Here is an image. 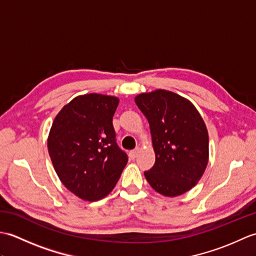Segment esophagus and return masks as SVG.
Segmentation results:
<instances>
[{
	"instance_id": "1",
	"label": "esophagus",
	"mask_w": 256,
	"mask_h": 256,
	"mask_svg": "<svg viewBox=\"0 0 256 256\" xmlns=\"http://www.w3.org/2000/svg\"><path fill=\"white\" fill-rule=\"evenodd\" d=\"M138 153H140V148H135V150H133L130 152V157H131L132 160L136 158L138 155Z\"/></svg>"
}]
</instances>
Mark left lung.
I'll return each instance as SVG.
<instances>
[{
	"label": "left lung",
	"mask_w": 256,
	"mask_h": 256,
	"mask_svg": "<svg viewBox=\"0 0 256 256\" xmlns=\"http://www.w3.org/2000/svg\"><path fill=\"white\" fill-rule=\"evenodd\" d=\"M150 123L155 164L144 175L152 188L166 197L196 186L208 164L209 138L192 102L174 92L155 90L135 98Z\"/></svg>",
	"instance_id": "left-lung-1"
}]
</instances>
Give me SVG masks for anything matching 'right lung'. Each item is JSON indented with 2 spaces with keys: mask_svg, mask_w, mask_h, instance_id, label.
I'll return each instance as SVG.
<instances>
[{
  "mask_svg": "<svg viewBox=\"0 0 256 256\" xmlns=\"http://www.w3.org/2000/svg\"><path fill=\"white\" fill-rule=\"evenodd\" d=\"M118 104L116 96H79L52 122L47 145L54 168L64 187L84 200L110 194L128 162L112 123Z\"/></svg>",
  "mask_w": 256,
  "mask_h": 256,
  "instance_id": "right-lung-1",
  "label": "right lung"
}]
</instances>
